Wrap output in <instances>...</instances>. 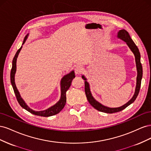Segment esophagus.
Segmentation results:
<instances>
[{"mask_svg": "<svg viewBox=\"0 0 151 151\" xmlns=\"http://www.w3.org/2000/svg\"><path fill=\"white\" fill-rule=\"evenodd\" d=\"M74 71H75V73L76 75H80L82 72H83V67H82L80 65H78L76 67L75 69H74Z\"/></svg>", "mask_w": 151, "mask_h": 151, "instance_id": "esophagus-1", "label": "esophagus"}]
</instances>
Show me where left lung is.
<instances>
[{
    "label": "left lung",
    "instance_id": "1",
    "mask_svg": "<svg viewBox=\"0 0 151 151\" xmlns=\"http://www.w3.org/2000/svg\"><path fill=\"white\" fill-rule=\"evenodd\" d=\"M118 38H120L122 40L126 42L128 47H129L131 51L133 52L135 56V63H136V67H137V83H136V87L135 93L130 100H129L126 104H125L123 106L118 108H109L106 106H104L102 104L99 103L98 101L96 100L94 97L91 94V90H90V86L88 81H87V79L85 77L84 75L82 76V78H83L85 81V93L87 99H88L89 103L91 104V106L94 107L95 109H96L97 110L106 113H113L120 111L123 109L126 108L128 106H129L132 103H134L135 100L136 99L137 97L139 94L140 85H141V81L142 78V64L140 62V54L139 52V50L136 46V45L133 42V40H132L131 37L130 36L129 33L125 30V29H121L118 32L117 35Z\"/></svg>",
    "mask_w": 151,
    "mask_h": 151
}]
</instances>
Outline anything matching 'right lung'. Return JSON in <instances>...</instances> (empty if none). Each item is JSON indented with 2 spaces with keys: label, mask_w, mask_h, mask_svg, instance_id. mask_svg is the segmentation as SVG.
<instances>
[{
  "label": "right lung",
  "mask_w": 151,
  "mask_h": 151,
  "mask_svg": "<svg viewBox=\"0 0 151 151\" xmlns=\"http://www.w3.org/2000/svg\"><path fill=\"white\" fill-rule=\"evenodd\" d=\"M28 35H29V34H28L25 36V38L23 41V43H22V45H24V43L26 42L27 38H28ZM22 47V46H21V48L17 50L14 57V58H13L12 69H11V83L12 86L13 88L14 91V93H15V95L16 96L18 103H19V104L21 105V106L22 108H23L24 109H26V110H27L28 111L30 112L31 113L33 114V115H35L48 117V116L57 115V114L60 112L63 108V107L65 106V103H66V92H67V91L68 89V88H70L73 79H74L76 77L74 71V70L71 71L70 73H68V74L65 75L62 78L61 81H60L61 95H60V99H59V101L58 102H57L56 104L53 105L52 106L48 108V109H45V110L35 111V110H33V109L30 108L28 106V105L26 104V103H25L23 99L21 98V95L19 94V92L18 91V90L16 88V84H15V74L16 72L17 58L18 55H19V53L21 51Z\"/></svg>",
  "instance_id": "add662e5"
}]
</instances>
